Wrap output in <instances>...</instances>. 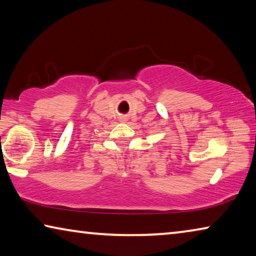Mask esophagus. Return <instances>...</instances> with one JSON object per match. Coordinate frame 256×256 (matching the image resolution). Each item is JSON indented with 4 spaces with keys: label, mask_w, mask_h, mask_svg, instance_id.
<instances>
[{
    "label": "esophagus",
    "mask_w": 256,
    "mask_h": 256,
    "mask_svg": "<svg viewBox=\"0 0 256 256\" xmlns=\"http://www.w3.org/2000/svg\"><path fill=\"white\" fill-rule=\"evenodd\" d=\"M128 118H125V116H120V122H125V120H126Z\"/></svg>",
    "instance_id": "esophagus-1"
}]
</instances>
